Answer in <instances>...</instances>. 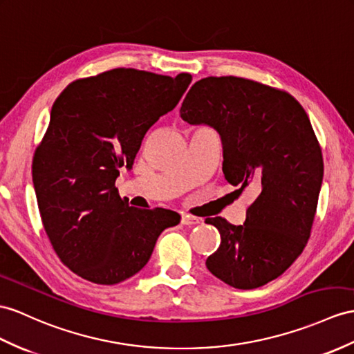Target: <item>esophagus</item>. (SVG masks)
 <instances>
[{"label":"esophagus","instance_id":"1","mask_svg":"<svg viewBox=\"0 0 354 354\" xmlns=\"http://www.w3.org/2000/svg\"><path fill=\"white\" fill-rule=\"evenodd\" d=\"M182 223H183V225L192 227V225H196V223H200V221H198L194 216H189V214H182Z\"/></svg>","mask_w":354,"mask_h":354}]
</instances>
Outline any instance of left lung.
Returning <instances> with one entry per match:
<instances>
[{
	"instance_id": "obj_1",
	"label": "left lung",
	"mask_w": 354,
	"mask_h": 354,
	"mask_svg": "<svg viewBox=\"0 0 354 354\" xmlns=\"http://www.w3.org/2000/svg\"><path fill=\"white\" fill-rule=\"evenodd\" d=\"M180 115L216 129L228 183L258 192L243 225L205 219L221 234L207 269L239 290L263 287L295 263L311 236L323 154L308 114L283 90L246 77L207 76L187 91Z\"/></svg>"
}]
</instances>
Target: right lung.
<instances>
[{"mask_svg":"<svg viewBox=\"0 0 354 354\" xmlns=\"http://www.w3.org/2000/svg\"><path fill=\"white\" fill-rule=\"evenodd\" d=\"M192 81L118 67L71 82L50 109L32 158L43 228L62 263L77 277L114 286L150 260L160 232L180 214L136 209L115 187L145 133L176 108Z\"/></svg>","mask_w":354,"mask_h":354,"instance_id":"add662e5","label":"right lung"}]
</instances>
